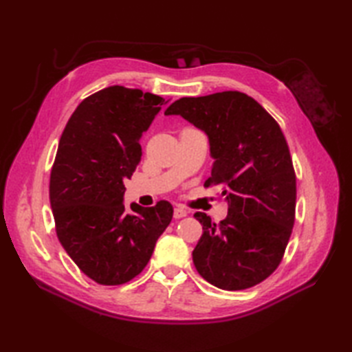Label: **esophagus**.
<instances>
[{"label": "esophagus", "instance_id": "34e87169", "mask_svg": "<svg viewBox=\"0 0 352 352\" xmlns=\"http://www.w3.org/2000/svg\"><path fill=\"white\" fill-rule=\"evenodd\" d=\"M184 216H188V212H186L183 207H175L174 208V218L175 219H182V218H184Z\"/></svg>", "mask_w": 352, "mask_h": 352}]
</instances>
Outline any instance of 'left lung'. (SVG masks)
<instances>
[{
    "instance_id": "obj_1",
    "label": "left lung",
    "mask_w": 352,
    "mask_h": 352,
    "mask_svg": "<svg viewBox=\"0 0 352 352\" xmlns=\"http://www.w3.org/2000/svg\"><path fill=\"white\" fill-rule=\"evenodd\" d=\"M164 115H180L207 134L214 162L204 186H219L228 203L219 223L193 214L203 226L193 265L219 289L256 286L278 267L295 222L296 178L280 125L237 91L180 98Z\"/></svg>"
}]
</instances>
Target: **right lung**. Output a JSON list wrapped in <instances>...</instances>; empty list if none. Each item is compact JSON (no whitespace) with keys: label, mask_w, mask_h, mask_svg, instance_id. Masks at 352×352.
Listing matches in <instances>:
<instances>
[{"label":"right lung","mask_w":352,"mask_h":352,"mask_svg":"<svg viewBox=\"0 0 352 352\" xmlns=\"http://www.w3.org/2000/svg\"><path fill=\"white\" fill-rule=\"evenodd\" d=\"M140 89L110 86L80 102L58 142L50 180L57 237L89 278L118 286L139 275L172 219L168 201L124 206L139 140L163 104Z\"/></svg>","instance_id":"obj_1"}]
</instances>
